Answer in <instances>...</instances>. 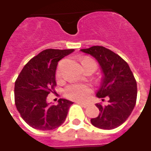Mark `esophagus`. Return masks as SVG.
Instances as JSON below:
<instances>
[{
	"label": "esophagus",
	"mask_w": 151,
	"mask_h": 151,
	"mask_svg": "<svg viewBox=\"0 0 151 151\" xmlns=\"http://www.w3.org/2000/svg\"><path fill=\"white\" fill-rule=\"evenodd\" d=\"M78 104H79L80 106H81L82 107H84V108H86V107L89 106V104L88 103H84V102H81V101H78Z\"/></svg>",
	"instance_id": "esophagus-1"
}]
</instances>
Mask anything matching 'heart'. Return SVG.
Here are the masks:
<instances>
[{
	"label": "heart",
	"instance_id": "obj_1",
	"mask_svg": "<svg viewBox=\"0 0 151 151\" xmlns=\"http://www.w3.org/2000/svg\"><path fill=\"white\" fill-rule=\"evenodd\" d=\"M86 60H90V59H84L82 62ZM58 74L59 75V71L58 72ZM91 92H92V89L89 85L80 84V83L70 85L64 90L65 95L68 98L74 101H84L89 97Z\"/></svg>",
	"mask_w": 151,
	"mask_h": 151
}]
</instances>
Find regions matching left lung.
<instances>
[{
  "label": "left lung",
  "mask_w": 151,
  "mask_h": 151,
  "mask_svg": "<svg viewBox=\"0 0 151 151\" xmlns=\"http://www.w3.org/2000/svg\"><path fill=\"white\" fill-rule=\"evenodd\" d=\"M81 51L93 57L101 66L103 75L96 96L109 98L107 106L96 104L100 113L90 122L100 129L117 128L129 118L136 104L137 82L132 71L120 56L103 46L96 45Z\"/></svg>",
  "instance_id": "left-lung-1"
}]
</instances>
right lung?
Instances as JSON below:
<instances>
[{"instance_id": "obj_1", "label": "right lung", "mask_w": 151, "mask_h": 151, "mask_svg": "<svg viewBox=\"0 0 151 151\" xmlns=\"http://www.w3.org/2000/svg\"><path fill=\"white\" fill-rule=\"evenodd\" d=\"M74 51L71 50H43L31 59L15 81V105L24 122L34 129L51 130L66 118L73 102L60 98L58 105L46 101L50 93H55L56 69L58 61Z\"/></svg>"}]
</instances>
